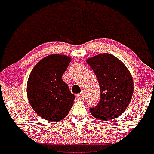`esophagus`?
Returning <instances> with one entry per match:
<instances>
[{"mask_svg":"<svg viewBox=\"0 0 154 154\" xmlns=\"http://www.w3.org/2000/svg\"><path fill=\"white\" fill-rule=\"evenodd\" d=\"M77 98H78L79 100H82V99H83L85 98V94L83 92H81V93L78 94V96H77Z\"/></svg>","mask_w":154,"mask_h":154,"instance_id":"esophagus-1","label":"esophagus"}]
</instances>
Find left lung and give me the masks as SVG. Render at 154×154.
<instances>
[{"instance_id":"1","label":"left lung","mask_w":154,"mask_h":154,"mask_svg":"<svg viewBox=\"0 0 154 154\" xmlns=\"http://www.w3.org/2000/svg\"><path fill=\"white\" fill-rule=\"evenodd\" d=\"M86 62L96 75L101 92L99 104L89 108L91 114L100 120L118 117L133 96L134 83L130 71L119 58L109 53L91 57Z\"/></svg>"}]
</instances>
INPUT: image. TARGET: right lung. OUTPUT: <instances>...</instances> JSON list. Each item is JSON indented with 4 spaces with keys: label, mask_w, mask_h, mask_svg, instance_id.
I'll list each match as a JSON object with an SVG mask.
<instances>
[{
    "label": "right lung",
    "mask_w": 154,
    "mask_h": 154,
    "mask_svg": "<svg viewBox=\"0 0 154 154\" xmlns=\"http://www.w3.org/2000/svg\"><path fill=\"white\" fill-rule=\"evenodd\" d=\"M71 57L48 55L36 64L27 82V96L32 109L48 121H60L72 107L75 96L62 80Z\"/></svg>",
    "instance_id": "obj_1"
}]
</instances>
